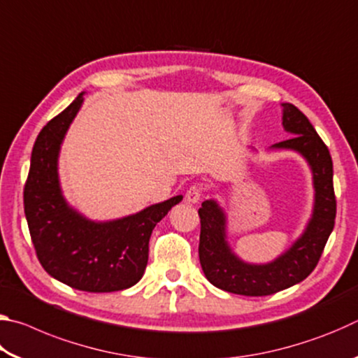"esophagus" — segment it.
I'll return each mask as SVG.
<instances>
[{"instance_id": "esophagus-1", "label": "esophagus", "mask_w": 358, "mask_h": 358, "mask_svg": "<svg viewBox=\"0 0 358 358\" xmlns=\"http://www.w3.org/2000/svg\"><path fill=\"white\" fill-rule=\"evenodd\" d=\"M202 199V187L201 186H191L186 192V201L189 203H197Z\"/></svg>"}]
</instances>
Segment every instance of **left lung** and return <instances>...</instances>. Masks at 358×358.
Returning <instances> with one entry per match:
<instances>
[{
	"label": "left lung",
	"mask_w": 358,
	"mask_h": 358,
	"mask_svg": "<svg viewBox=\"0 0 358 358\" xmlns=\"http://www.w3.org/2000/svg\"><path fill=\"white\" fill-rule=\"evenodd\" d=\"M282 128L290 134L287 141L271 145L273 151H294L300 155L311 171L313 210L303 232L287 250L270 262L252 264L241 259L229 243V217L216 199L202 202L201 259L205 278L226 292L264 296L280 292L301 282L316 268L329 240L336 216L333 191V162L329 148L317 136L305 115L295 106L282 102Z\"/></svg>",
	"instance_id": "8db88e82"
}]
</instances>
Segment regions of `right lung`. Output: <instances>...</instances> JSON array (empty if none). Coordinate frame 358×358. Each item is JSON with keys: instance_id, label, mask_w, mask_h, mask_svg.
Instances as JSON below:
<instances>
[{"instance_id": "obj_1", "label": "right lung", "mask_w": 358, "mask_h": 358, "mask_svg": "<svg viewBox=\"0 0 358 358\" xmlns=\"http://www.w3.org/2000/svg\"><path fill=\"white\" fill-rule=\"evenodd\" d=\"M83 94L48 121L36 138L23 203L36 254L48 275L85 292H115L142 280L151 232L183 196L107 221L90 220L66 201L58 159Z\"/></svg>"}]
</instances>
